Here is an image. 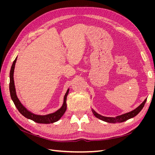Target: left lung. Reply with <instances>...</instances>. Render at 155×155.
Masks as SVG:
<instances>
[{
	"instance_id": "1",
	"label": "left lung",
	"mask_w": 155,
	"mask_h": 155,
	"mask_svg": "<svg viewBox=\"0 0 155 155\" xmlns=\"http://www.w3.org/2000/svg\"><path fill=\"white\" fill-rule=\"evenodd\" d=\"M146 101H147V98L141 104H140L138 107L136 108V109H134L133 110L127 112V113H125L124 114L116 116V117H106L97 113V112L94 109H92V111L93 112L94 115L97 118L100 119L102 121H106L107 123H112V124L121 123V122H124V121L132 118L133 117L137 116L143 109V107H144V105L145 104V102H146Z\"/></svg>"
}]
</instances>
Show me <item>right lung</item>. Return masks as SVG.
<instances>
[{
	"label": "right lung",
	"mask_w": 155,
	"mask_h": 155,
	"mask_svg": "<svg viewBox=\"0 0 155 155\" xmlns=\"http://www.w3.org/2000/svg\"><path fill=\"white\" fill-rule=\"evenodd\" d=\"M17 57L14 60V61L12 64V66L11 67L10 72V96L12 101H13L14 104L18 110L19 111L20 113L24 116L25 118L31 120L36 123L38 124H52L54 122L58 121L64 114L67 110V97L69 92V88L67 90L66 94L64 96L63 100V104L61 107L58 109L57 111H55L53 113L46 114V115H39L35 114L33 113L31 111L28 110L23 105L20 100L17 96L16 90L15 87V83H14V79H13V74H14V69H15V65L17 61Z\"/></svg>",
	"instance_id": "obj_1"
}]
</instances>
